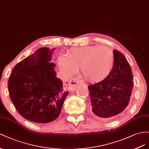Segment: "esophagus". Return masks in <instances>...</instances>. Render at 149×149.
<instances>
[{
	"mask_svg": "<svg viewBox=\"0 0 149 149\" xmlns=\"http://www.w3.org/2000/svg\"><path fill=\"white\" fill-rule=\"evenodd\" d=\"M83 82L79 79L77 78H74V79H72L70 80V81L69 82V86L70 87L71 89L72 90L74 91L75 90L76 87H77L80 84H82Z\"/></svg>",
	"mask_w": 149,
	"mask_h": 149,
	"instance_id": "esophagus-1",
	"label": "esophagus"
}]
</instances>
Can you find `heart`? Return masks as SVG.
Returning <instances> with one entry per match:
<instances>
[{
  "instance_id": "obj_1",
  "label": "heart",
  "mask_w": 149,
  "mask_h": 149,
  "mask_svg": "<svg viewBox=\"0 0 149 149\" xmlns=\"http://www.w3.org/2000/svg\"><path fill=\"white\" fill-rule=\"evenodd\" d=\"M113 50L107 46H86L72 49L58 58L61 69L70 75L81 69L83 77L93 83L107 79L114 65Z\"/></svg>"
}]
</instances>
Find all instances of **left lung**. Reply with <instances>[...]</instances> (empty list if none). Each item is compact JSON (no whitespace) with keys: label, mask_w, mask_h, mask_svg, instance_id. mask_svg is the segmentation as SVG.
<instances>
[{"label":"left lung","mask_w":149,"mask_h":149,"mask_svg":"<svg viewBox=\"0 0 149 149\" xmlns=\"http://www.w3.org/2000/svg\"><path fill=\"white\" fill-rule=\"evenodd\" d=\"M114 65L109 77L88 86L92 110L95 116L110 118L128 105L134 87L130 66L120 52L114 50Z\"/></svg>","instance_id":"1"}]
</instances>
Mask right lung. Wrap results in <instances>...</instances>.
I'll return each instance as SVG.
<instances>
[{
    "instance_id": "1",
    "label": "right lung",
    "mask_w": 149,
    "mask_h": 149,
    "mask_svg": "<svg viewBox=\"0 0 149 149\" xmlns=\"http://www.w3.org/2000/svg\"><path fill=\"white\" fill-rule=\"evenodd\" d=\"M54 48L42 47L18 63L8 82L10 99L25 119L36 123L55 120L68 94L51 62Z\"/></svg>"
}]
</instances>
